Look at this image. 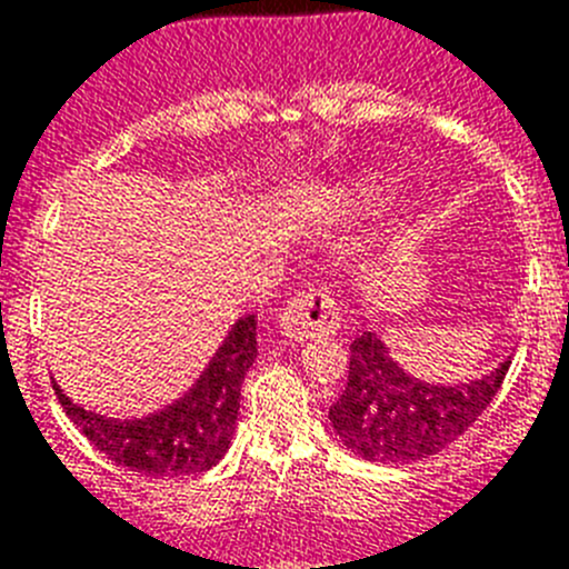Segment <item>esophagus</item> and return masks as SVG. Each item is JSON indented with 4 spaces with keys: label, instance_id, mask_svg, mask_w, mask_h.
Returning a JSON list of instances; mask_svg holds the SVG:
<instances>
[{
    "label": "esophagus",
    "instance_id": "esophagus-1",
    "mask_svg": "<svg viewBox=\"0 0 569 569\" xmlns=\"http://www.w3.org/2000/svg\"><path fill=\"white\" fill-rule=\"evenodd\" d=\"M279 325L284 336L293 341L319 339V336H333L341 325L339 301L330 293V288L308 284L305 290L281 308Z\"/></svg>",
    "mask_w": 569,
    "mask_h": 569
}]
</instances>
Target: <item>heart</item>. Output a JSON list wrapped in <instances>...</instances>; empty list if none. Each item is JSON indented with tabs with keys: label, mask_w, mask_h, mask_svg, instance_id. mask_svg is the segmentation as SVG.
I'll return each instance as SVG.
<instances>
[{
	"label": "heart",
	"mask_w": 569,
	"mask_h": 569,
	"mask_svg": "<svg viewBox=\"0 0 569 569\" xmlns=\"http://www.w3.org/2000/svg\"><path fill=\"white\" fill-rule=\"evenodd\" d=\"M356 208L365 210V213H376L379 210V204L385 202V196H381L379 188H373V184H361L359 190H356Z\"/></svg>",
	"instance_id": "1"
}]
</instances>
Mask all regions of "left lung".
<instances>
[{
	"label": "left lung",
	"instance_id": "1",
	"mask_svg": "<svg viewBox=\"0 0 569 569\" xmlns=\"http://www.w3.org/2000/svg\"><path fill=\"white\" fill-rule=\"evenodd\" d=\"M510 361L459 387H433L407 376L376 333L350 345L345 393L330 405V425L356 456L381 465L421 461L453 445L496 399Z\"/></svg>",
	"mask_w": 569,
	"mask_h": 569
}]
</instances>
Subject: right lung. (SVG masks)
Listing matches in <instances>:
<instances>
[{
    "label": "right lung",
    "instance_id": "add662e5",
    "mask_svg": "<svg viewBox=\"0 0 569 569\" xmlns=\"http://www.w3.org/2000/svg\"><path fill=\"white\" fill-rule=\"evenodd\" d=\"M256 359V316H244L182 399L148 419L113 421L73 405L57 390L73 425L110 461L144 476L204 472L228 453L239 416L241 381Z\"/></svg>",
    "mask_w": 569,
    "mask_h": 569
}]
</instances>
